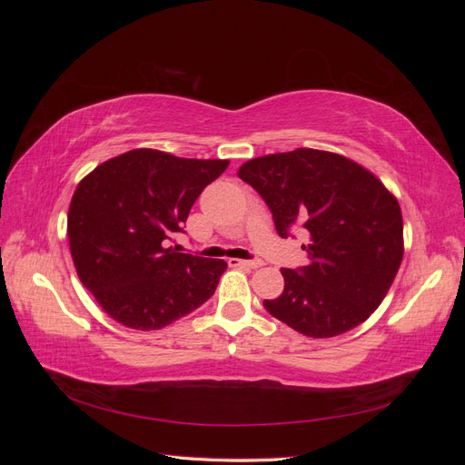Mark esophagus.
<instances>
[{
	"label": "esophagus",
	"mask_w": 465,
	"mask_h": 465,
	"mask_svg": "<svg viewBox=\"0 0 465 465\" xmlns=\"http://www.w3.org/2000/svg\"><path fill=\"white\" fill-rule=\"evenodd\" d=\"M229 265L232 267H248V270H258L263 263L262 262H252V260H229Z\"/></svg>",
	"instance_id": "esophagus-1"
}]
</instances>
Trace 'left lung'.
<instances>
[{
    "label": "left lung",
    "instance_id": "left-lung-1",
    "mask_svg": "<svg viewBox=\"0 0 465 465\" xmlns=\"http://www.w3.org/2000/svg\"><path fill=\"white\" fill-rule=\"evenodd\" d=\"M238 176L272 209L279 236L304 227L308 263L281 270L285 289L265 311L323 340L367 320L403 258L400 203L371 171L340 153L294 149L246 161Z\"/></svg>",
    "mask_w": 465,
    "mask_h": 465
}]
</instances>
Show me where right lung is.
I'll return each instance as SVG.
<instances>
[{
	"label": "right lung",
	"instance_id": "1",
	"mask_svg": "<svg viewBox=\"0 0 465 465\" xmlns=\"http://www.w3.org/2000/svg\"><path fill=\"white\" fill-rule=\"evenodd\" d=\"M223 159L134 149L98 164L69 203L75 272L103 311L132 330H161L213 297L224 260L168 246Z\"/></svg>",
	"mask_w": 465,
	"mask_h": 465
}]
</instances>
